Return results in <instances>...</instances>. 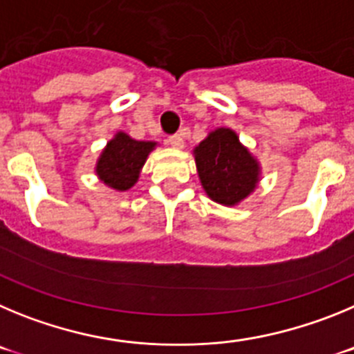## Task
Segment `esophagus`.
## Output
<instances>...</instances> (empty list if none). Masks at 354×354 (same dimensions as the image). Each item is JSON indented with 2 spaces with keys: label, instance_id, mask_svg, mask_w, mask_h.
<instances>
[{
  "label": "esophagus",
  "instance_id": "1",
  "mask_svg": "<svg viewBox=\"0 0 354 354\" xmlns=\"http://www.w3.org/2000/svg\"><path fill=\"white\" fill-rule=\"evenodd\" d=\"M169 145L173 146V148H183L185 146V141H183V136L181 133H174V136H171L169 138Z\"/></svg>",
  "mask_w": 354,
  "mask_h": 354
}]
</instances>
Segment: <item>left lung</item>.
I'll list each match as a JSON object with an SVG mask.
<instances>
[{"mask_svg":"<svg viewBox=\"0 0 354 354\" xmlns=\"http://www.w3.org/2000/svg\"><path fill=\"white\" fill-rule=\"evenodd\" d=\"M197 174L206 196L224 206H236L256 190L261 165L231 129H215L194 148Z\"/></svg>","mask_w":354,"mask_h":354,"instance_id":"8db88e82","label":"left lung"}]
</instances>
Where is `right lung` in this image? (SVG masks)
<instances>
[{"mask_svg": "<svg viewBox=\"0 0 354 354\" xmlns=\"http://www.w3.org/2000/svg\"><path fill=\"white\" fill-rule=\"evenodd\" d=\"M155 148V141H138L130 138L129 133L116 132L106 148L102 149L95 173L109 189L125 192L138 183L142 165Z\"/></svg>", "mask_w": 354, "mask_h": 354, "instance_id": "obj_1", "label": "right lung"}]
</instances>
